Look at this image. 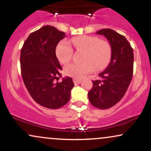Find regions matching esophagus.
Returning <instances> with one entry per match:
<instances>
[{
    "label": "esophagus",
    "mask_w": 151,
    "mask_h": 151,
    "mask_svg": "<svg viewBox=\"0 0 151 151\" xmlns=\"http://www.w3.org/2000/svg\"><path fill=\"white\" fill-rule=\"evenodd\" d=\"M73 81H74V84H79V83L81 82V80H80V79H74Z\"/></svg>",
    "instance_id": "1"
}]
</instances>
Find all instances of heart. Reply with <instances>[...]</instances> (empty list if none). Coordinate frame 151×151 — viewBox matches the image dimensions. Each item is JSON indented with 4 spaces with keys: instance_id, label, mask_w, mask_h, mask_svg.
Returning <instances> with one entry per match:
<instances>
[{
    "instance_id": "1",
    "label": "heart",
    "mask_w": 151,
    "mask_h": 151,
    "mask_svg": "<svg viewBox=\"0 0 151 151\" xmlns=\"http://www.w3.org/2000/svg\"><path fill=\"white\" fill-rule=\"evenodd\" d=\"M72 46L77 50H84L81 63H71L65 68V74L69 77L80 79L93 69L101 70L108 65L111 55V48L108 42L100 40L97 37L80 35L70 40V43L62 40L58 43L55 52L62 64H67L73 55Z\"/></svg>"
}]
</instances>
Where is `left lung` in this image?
Listing matches in <instances>:
<instances>
[{
  "instance_id": "1",
  "label": "left lung",
  "mask_w": 151,
  "mask_h": 151,
  "mask_svg": "<svg viewBox=\"0 0 151 151\" xmlns=\"http://www.w3.org/2000/svg\"><path fill=\"white\" fill-rule=\"evenodd\" d=\"M96 33L107 38L111 57L107 68L99 74L101 79L92 81L88 97L93 106L106 109L117 104L127 91L133 77V51L126 37L111 29H102Z\"/></svg>"
}]
</instances>
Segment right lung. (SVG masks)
<instances>
[{"mask_svg":"<svg viewBox=\"0 0 151 151\" xmlns=\"http://www.w3.org/2000/svg\"><path fill=\"white\" fill-rule=\"evenodd\" d=\"M64 32L53 26L45 25L32 32L20 52V68L24 84L38 104L56 109L70 101L74 84L71 77L62 79V70L56 56V47L65 37Z\"/></svg>","mask_w":151,"mask_h":151,"instance_id":"right-lung-1","label":"right lung"}]
</instances>
